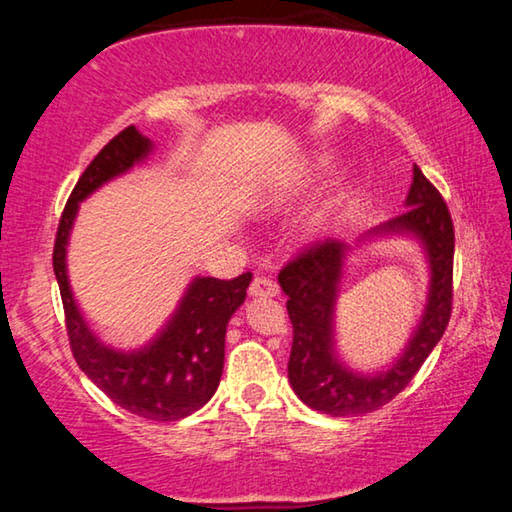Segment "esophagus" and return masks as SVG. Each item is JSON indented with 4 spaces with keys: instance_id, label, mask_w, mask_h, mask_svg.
<instances>
[{
    "instance_id": "1",
    "label": "esophagus",
    "mask_w": 512,
    "mask_h": 512,
    "mask_svg": "<svg viewBox=\"0 0 512 512\" xmlns=\"http://www.w3.org/2000/svg\"><path fill=\"white\" fill-rule=\"evenodd\" d=\"M248 293L253 298H273L280 293V289H277V284L271 280V277H264V275H257L253 284H250Z\"/></svg>"
}]
</instances>
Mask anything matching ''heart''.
I'll use <instances>...</instances> for the list:
<instances>
[{
  "mask_svg": "<svg viewBox=\"0 0 512 512\" xmlns=\"http://www.w3.org/2000/svg\"><path fill=\"white\" fill-rule=\"evenodd\" d=\"M325 171H327L325 164L318 162L311 169L300 171L296 176H289L287 180H282V183L273 189V203H287V201H293L296 196H302L307 189H311L318 183V178L323 176ZM334 216H336V201H323L320 205H316L307 219L302 221L300 237L305 241L318 239L329 225L334 223Z\"/></svg>",
  "mask_w": 512,
  "mask_h": 512,
  "instance_id": "obj_1",
  "label": "heart"
}]
</instances>
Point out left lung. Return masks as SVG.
Listing matches in <instances>:
<instances>
[{
	"mask_svg": "<svg viewBox=\"0 0 512 512\" xmlns=\"http://www.w3.org/2000/svg\"><path fill=\"white\" fill-rule=\"evenodd\" d=\"M404 207L400 216L363 232L352 246L327 239L305 250L277 277L289 296L287 311L293 325L289 381L309 409L332 418L381 409L409 384L443 339L452 314L454 225L438 189L424 178L418 164H413V183ZM384 238H409L419 244L430 273L428 300L419 325L392 366L361 373L335 352V302L347 257Z\"/></svg>",
	"mask_w": 512,
	"mask_h": 512,
	"instance_id": "8db88e82",
	"label": "left lung"
}]
</instances>
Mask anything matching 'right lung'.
Wrapping results in <instances>:
<instances>
[{"mask_svg":"<svg viewBox=\"0 0 512 512\" xmlns=\"http://www.w3.org/2000/svg\"><path fill=\"white\" fill-rule=\"evenodd\" d=\"M155 153V144L128 126L103 146L76 183L58 225L54 273L63 298L67 334L79 368L121 409L155 422L183 420L210 402L225 359V329L244 305L253 275L235 280L196 275L171 314L151 334L106 339L76 305L67 273V248L83 201L126 176Z\"/></svg>","mask_w":512,"mask_h":512,"instance_id":"1","label":"right lung"}]
</instances>
